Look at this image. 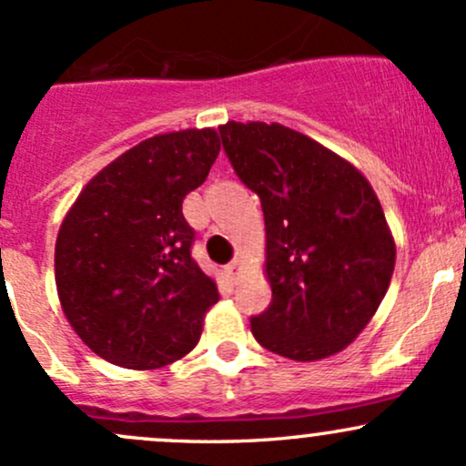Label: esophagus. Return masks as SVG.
<instances>
[{
    "label": "esophagus",
    "instance_id": "34e87169",
    "mask_svg": "<svg viewBox=\"0 0 466 466\" xmlns=\"http://www.w3.org/2000/svg\"><path fill=\"white\" fill-rule=\"evenodd\" d=\"M225 274H228L232 280H237L238 274H241V263H238V260H232V263H228V265H225Z\"/></svg>",
    "mask_w": 466,
    "mask_h": 466
}]
</instances>
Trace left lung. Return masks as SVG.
Returning <instances> with one entry per match:
<instances>
[{
    "label": "left lung",
    "instance_id": "left-lung-1",
    "mask_svg": "<svg viewBox=\"0 0 466 466\" xmlns=\"http://www.w3.org/2000/svg\"><path fill=\"white\" fill-rule=\"evenodd\" d=\"M234 172L260 198L272 303L252 316L265 350L319 360L350 345L385 299L396 245L351 163L280 124L218 127Z\"/></svg>",
    "mask_w": 466,
    "mask_h": 466
}]
</instances>
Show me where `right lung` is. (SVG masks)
<instances>
[{
	"label": "right lung",
	"instance_id": "add662e5",
	"mask_svg": "<svg viewBox=\"0 0 466 466\" xmlns=\"http://www.w3.org/2000/svg\"><path fill=\"white\" fill-rule=\"evenodd\" d=\"M218 150L209 127L141 141L92 178L61 223V308L79 339L112 365L157 370L201 339L218 289L192 258L194 229L181 206Z\"/></svg>",
	"mask_w": 466,
	"mask_h": 466
}]
</instances>
